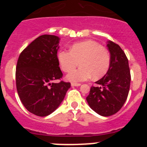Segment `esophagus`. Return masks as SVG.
<instances>
[{"label":"esophagus","instance_id":"esophagus-1","mask_svg":"<svg viewBox=\"0 0 147 147\" xmlns=\"http://www.w3.org/2000/svg\"><path fill=\"white\" fill-rule=\"evenodd\" d=\"M81 85L80 83H71V86L74 87V86H76V87H79Z\"/></svg>","mask_w":147,"mask_h":147}]
</instances>
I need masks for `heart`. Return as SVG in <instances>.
I'll use <instances>...</instances> for the list:
<instances>
[{"label":"heart","mask_w":147,"mask_h":147,"mask_svg":"<svg viewBox=\"0 0 147 147\" xmlns=\"http://www.w3.org/2000/svg\"><path fill=\"white\" fill-rule=\"evenodd\" d=\"M61 68L65 72L75 69L80 62V67L67 75V80L74 82L85 81L93 76L98 80L106 74L110 64L109 53L105 48L93 40L75 43L71 50H61L57 55Z\"/></svg>","instance_id":"1"}]
</instances>
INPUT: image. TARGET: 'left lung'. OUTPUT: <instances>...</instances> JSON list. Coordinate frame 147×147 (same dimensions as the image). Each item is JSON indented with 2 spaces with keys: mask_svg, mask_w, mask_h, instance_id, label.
Wrapping results in <instances>:
<instances>
[{
  "mask_svg": "<svg viewBox=\"0 0 147 147\" xmlns=\"http://www.w3.org/2000/svg\"><path fill=\"white\" fill-rule=\"evenodd\" d=\"M110 53V67L96 86L90 88L86 100L98 115L110 116L121 110L129 93L131 76L127 56L118 44L107 41Z\"/></svg>",
  "mask_w": 147,
  "mask_h": 147,
  "instance_id": "obj_1",
  "label": "left lung"
}]
</instances>
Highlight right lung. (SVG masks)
I'll list each match as a JSON object with an SVG mask.
<instances>
[{
    "label": "right lung",
    "mask_w": 147,
    "mask_h": 147,
    "mask_svg": "<svg viewBox=\"0 0 147 147\" xmlns=\"http://www.w3.org/2000/svg\"><path fill=\"white\" fill-rule=\"evenodd\" d=\"M59 37L44 34L35 39L19 56L16 67V86L20 101L30 113L47 116L57 109L71 88L59 80L57 51Z\"/></svg>",
    "instance_id": "add662e5"
}]
</instances>
